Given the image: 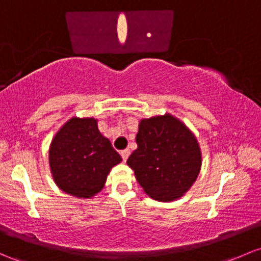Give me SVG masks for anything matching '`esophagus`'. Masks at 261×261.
<instances>
[{"instance_id":"34e87169","label":"esophagus","mask_w":261,"mask_h":261,"mask_svg":"<svg viewBox=\"0 0 261 261\" xmlns=\"http://www.w3.org/2000/svg\"><path fill=\"white\" fill-rule=\"evenodd\" d=\"M120 154H121L122 160L126 161V160H127V157H128V154H130V150H128V148H125V150H122L121 152H120Z\"/></svg>"}]
</instances>
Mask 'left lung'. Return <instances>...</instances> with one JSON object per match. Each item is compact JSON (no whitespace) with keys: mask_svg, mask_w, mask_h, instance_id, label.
<instances>
[{"mask_svg":"<svg viewBox=\"0 0 261 261\" xmlns=\"http://www.w3.org/2000/svg\"><path fill=\"white\" fill-rule=\"evenodd\" d=\"M136 142L127 165L151 198L168 202L190 190L199 173L202 156L187 126L171 115L144 119Z\"/></svg>","mask_w":261,"mask_h":261,"instance_id":"8db88e82","label":"left lung"}]
</instances>
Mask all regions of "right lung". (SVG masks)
Here are the masks:
<instances>
[{"label": "right lung", "mask_w": 261, "mask_h": 261, "mask_svg": "<svg viewBox=\"0 0 261 261\" xmlns=\"http://www.w3.org/2000/svg\"><path fill=\"white\" fill-rule=\"evenodd\" d=\"M121 162L96 120L73 117L57 133L49 148L54 182L78 198H90L104 187L111 168Z\"/></svg>", "instance_id": "obj_1"}]
</instances>
